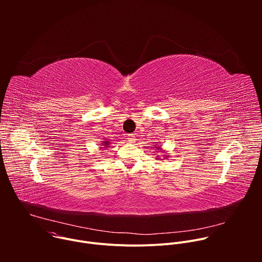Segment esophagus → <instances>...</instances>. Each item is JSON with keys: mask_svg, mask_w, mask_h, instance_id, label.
I'll list each match as a JSON object with an SVG mask.
<instances>
[{"mask_svg": "<svg viewBox=\"0 0 262 262\" xmlns=\"http://www.w3.org/2000/svg\"><path fill=\"white\" fill-rule=\"evenodd\" d=\"M136 137H135V135H128V138H127V141L129 142V143H135L136 142Z\"/></svg>", "mask_w": 262, "mask_h": 262, "instance_id": "34e87169", "label": "esophagus"}]
</instances>
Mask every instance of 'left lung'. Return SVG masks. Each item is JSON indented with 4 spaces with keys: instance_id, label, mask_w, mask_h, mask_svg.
<instances>
[{
    "instance_id": "1",
    "label": "left lung",
    "mask_w": 262,
    "mask_h": 262,
    "mask_svg": "<svg viewBox=\"0 0 262 262\" xmlns=\"http://www.w3.org/2000/svg\"><path fill=\"white\" fill-rule=\"evenodd\" d=\"M156 149H157V150H159L158 152H161V154H165V151L163 150V148H162L160 145H157V146H156ZM162 157H163L164 159H168V158H169V157H168L166 154H165V155H163ZM156 159H157V160H163V159H162V158H160L159 156H158V157H156Z\"/></svg>"
}]
</instances>
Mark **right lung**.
I'll list each match as a JSON object with an SVG mask.
<instances>
[{
	"mask_svg": "<svg viewBox=\"0 0 262 262\" xmlns=\"http://www.w3.org/2000/svg\"><path fill=\"white\" fill-rule=\"evenodd\" d=\"M111 144V142L108 141V140H105V141H102V143H101V148H107L108 147V145ZM103 145L104 147H102V146Z\"/></svg>",
	"mask_w": 262,
	"mask_h": 262,
	"instance_id": "right-lung-1",
	"label": "right lung"
}]
</instances>
